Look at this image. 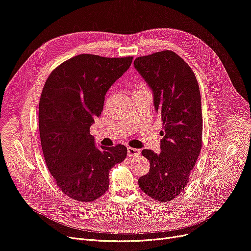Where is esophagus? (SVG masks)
Wrapping results in <instances>:
<instances>
[{"label":"esophagus","instance_id":"obj_1","mask_svg":"<svg viewBox=\"0 0 251 251\" xmlns=\"http://www.w3.org/2000/svg\"><path fill=\"white\" fill-rule=\"evenodd\" d=\"M127 153H128V156H129V157H136V156L140 155L141 151L138 150V149H135V148L129 147L128 149H127Z\"/></svg>","mask_w":251,"mask_h":251}]
</instances>
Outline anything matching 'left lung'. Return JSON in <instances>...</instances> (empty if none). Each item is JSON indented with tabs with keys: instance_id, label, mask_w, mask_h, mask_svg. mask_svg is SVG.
Here are the masks:
<instances>
[{
	"instance_id": "1",
	"label": "left lung",
	"mask_w": 251,
	"mask_h": 251,
	"mask_svg": "<svg viewBox=\"0 0 251 251\" xmlns=\"http://www.w3.org/2000/svg\"><path fill=\"white\" fill-rule=\"evenodd\" d=\"M134 67L153 91L162 122L161 152L143 150L150 171L138 179L151 199L166 202L186 186L201 150L202 117L199 83L189 65L172 50L138 57Z\"/></svg>"
}]
</instances>
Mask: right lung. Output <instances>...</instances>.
Here are the masks:
<instances>
[{
	"mask_svg": "<svg viewBox=\"0 0 251 251\" xmlns=\"http://www.w3.org/2000/svg\"><path fill=\"white\" fill-rule=\"evenodd\" d=\"M132 59L78 54L55 67L44 83L39 101L44 160L57 186L74 201L103 196L110 169L126 158L124 145L97 149L90 127L103 110L107 90Z\"/></svg>",
	"mask_w": 251,
	"mask_h": 251,
	"instance_id": "obj_1",
	"label": "right lung"
}]
</instances>
